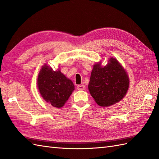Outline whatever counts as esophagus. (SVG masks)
<instances>
[{"label":"esophagus","mask_w":159,"mask_h":159,"mask_svg":"<svg viewBox=\"0 0 159 159\" xmlns=\"http://www.w3.org/2000/svg\"><path fill=\"white\" fill-rule=\"evenodd\" d=\"M76 88L78 90H85V86L83 85H77Z\"/></svg>","instance_id":"1"}]
</instances>
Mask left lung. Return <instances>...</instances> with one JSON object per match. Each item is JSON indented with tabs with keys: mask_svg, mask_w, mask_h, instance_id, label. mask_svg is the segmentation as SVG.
Returning <instances> with one entry per match:
<instances>
[{
	"mask_svg": "<svg viewBox=\"0 0 159 159\" xmlns=\"http://www.w3.org/2000/svg\"><path fill=\"white\" fill-rule=\"evenodd\" d=\"M129 79L117 61L111 57L104 67L100 63L93 66L88 88L96 102L101 107L117 103L126 95Z\"/></svg>",
	"mask_w": 159,
	"mask_h": 159,
	"instance_id": "left-lung-1",
	"label": "left lung"
}]
</instances>
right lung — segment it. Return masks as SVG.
Wrapping results in <instances>:
<instances>
[{"mask_svg":"<svg viewBox=\"0 0 159 159\" xmlns=\"http://www.w3.org/2000/svg\"><path fill=\"white\" fill-rule=\"evenodd\" d=\"M38 85L43 98L54 107H62L74 90L71 80L59 70L54 71L47 65L40 70Z\"/></svg>","mask_w":159,"mask_h":159,"instance_id":"right-lung-1","label":"right lung"}]
</instances>
